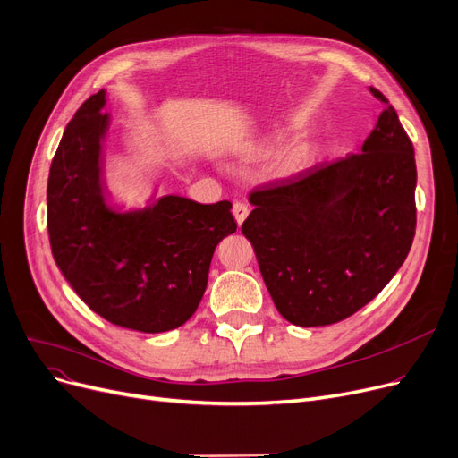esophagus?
<instances>
[{
    "instance_id": "1",
    "label": "esophagus",
    "mask_w": 458,
    "mask_h": 458,
    "mask_svg": "<svg viewBox=\"0 0 458 458\" xmlns=\"http://www.w3.org/2000/svg\"><path fill=\"white\" fill-rule=\"evenodd\" d=\"M233 214H234V217H236L238 225H241V224L246 220V217H248V214H250V207H248L246 203H242V201H236L234 207H233Z\"/></svg>"
}]
</instances>
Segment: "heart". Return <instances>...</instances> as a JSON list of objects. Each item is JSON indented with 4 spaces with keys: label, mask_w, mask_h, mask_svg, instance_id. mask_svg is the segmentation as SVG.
Returning <instances> with one entry per match:
<instances>
[{
    "label": "heart",
    "mask_w": 458,
    "mask_h": 458,
    "mask_svg": "<svg viewBox=\"0 0 458 458\" xmlns=\"http://www.w3.org/2000/svg\"><path fill=\"white\" fill-rule=\"evenodd\" d=\"M272 143H265V145H257V147H253V155H259V152H263L267 147H270ZM306 160H308V155H306V150H298L296 155L289 160V164H287V167L291 169V171H296V169H300V167H303L306 165Z\"/></svg>",
    "instance_id": "heart-1"
}]
</instances>
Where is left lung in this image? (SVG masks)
<instances>
[{"label":"left lung","mask_w":458,"mask_h":458,"mask_svg":"<svg viewBox=\"0 0 458 458\" xmlns=\"http://www.w3.org/2000/svg\"><path fill=\"white\" fill-rule=\"evenodd\" d=\"M384 110L360 152L250 191L242 224L283 318L328 326L360 311L401 268L416 234V160L397 112Z\"/></svg>","instance_id":"1"}]
</instances>
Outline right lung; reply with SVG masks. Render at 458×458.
Returning a JSON list of instances; mask_svg holds the SVG:
<instances>
[{
  "mask_svg": "<svg viewBox=\"0 0 458 458\" xmlns=\"http://www.w3.org/2000/svg\"><path fill=\"white\" fill-rule=\"evenodd\" d=\"M104 91L87 98L52 160L48 234L55 263L97 315L160 334L182 326L205 294L216 246L236 231L231 203L167 195L148 210L115 214L100 193Z\"/></svg>",
  "mask_w": 458,
  "mask_h": 458,
  "instance_id": "right-lung-1",
  "label": "right lung"
}]
</instances>
